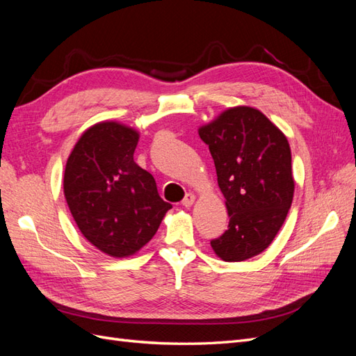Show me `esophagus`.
Segmentation results:
<instances>
[{
	"instance_id": "esophagus-1",
	"label": "esophagus",
	"mask_w": 356,
	"mask_h": 356,
	"mask_svg": "<svg viewBox=\"0 0 356 356\" xmlns=\"http://www.w3.org/2000/svg\"><path fill=\"white\" fill-rule=\"evenodd\" d=\"M195 200H196V196L193 195V193H187L186 195V197L182 199V207H186V208H190V207H193V203H195Z\"/></svg>"
}]
</instances>
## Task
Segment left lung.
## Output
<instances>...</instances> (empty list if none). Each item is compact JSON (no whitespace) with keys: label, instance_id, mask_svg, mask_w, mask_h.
<instances>
[{"label":"left lung","instance_id":"8db88e82","mask_svg":"<svg viewBox=\"0 0 356 356\" xmlns=\"http://www.w3.org/2000/svg\"><path fill=\"white\" fill-rule=\"evenodd\" d=\"M208 144L229 212V230L211 242L224 261H245L275 239L294 197L285 134L257 108L224 110L197 129Z\"/></svg>","mask_w":356,"mask_h":356}]
</instances>
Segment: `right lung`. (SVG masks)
<instances>
[{
    "mask_svg": "<svg viewBox=\"0 0 356 356\" xmlns=\"http://www.w3.org/2000/svg\"><path fill=\"white\" fill-rule=\"evenodd\" d=\"M139 132L105 120L86 129L63 174V195L81 234L114 258L135 255L172 208L153 175L134 160Z\"/></svg>",
    "mask_w": 356,
    "mask_h": 356,
    "instance_id": "1",
    "label": "right lung"
}]
</instances>
